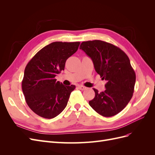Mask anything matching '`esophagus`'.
Returning a JSON list of instances; mask_svg holds the SVG:
<instances>
[{
    "instance_id": "34e87169",
    "label": "esophagus",
    "mask_w": 155,
    "mask_h": 155,
    "mask_svg": "<svg viewBox=\"0 0 155 155\" xmlns=\"http://www.w3.org/2000/svg\"><path fill=\"white\" fill-rule=\"evenodd\" d=\"M78 88L80 89V90H81V91H84V90H85V89H86V87H84V86H82V85H79Z\"/></svg>"
}]
</instances>
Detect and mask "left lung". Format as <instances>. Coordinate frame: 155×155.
Segmentation results:
<instances>
[{
    "instance_id": "1",
    "label": "left lung",
    "mask_w": 155,
    "mask_h": 155,
    "mask_svg": "<svg viewBox=\"0 0 155 155\" xmlns=\"http://www.w3.org/2000/svg\"><path fill=\"white\" fill-rule=\"evenodd\" d=\"M79 48L90 57L96 72L107 83L89 105L98 114L113 116L122 110L132 98L136 74L128 56L120 48L100 40L82 42Z\"/></svg>"
}]
</instances>
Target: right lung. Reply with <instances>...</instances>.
<instances>
[{
	"instance_id": "add662e5",
	"label": "right lung",
	"mask_w": 155,
	"mask_h": 155,
	"mask_svg": "<svg viewBox=\"0 0 155 155\" xmlns=\"http://www.w3.org/2000/svg\"><path fill=\"white\" fill-rule=\"evenodd\" d=\"M80 43L54 42L40 50L27 64L22 89L27 105L36 114L51 119L66 107L73 85H63L55 77L64 70L67 59Z\"/></svg>"
}]
</instances>
